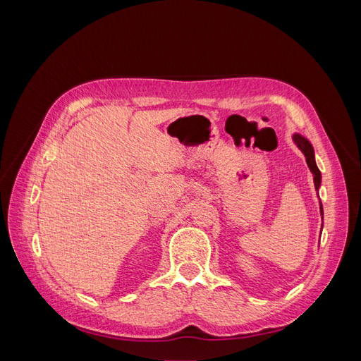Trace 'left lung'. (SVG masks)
Listing matches in <instances>:
<instances>
[{
  "instance_id": "1",
  "label": "left lung",
  "mask_w": 361,
  "mask_h": 361,
  "mask_svg": "<svg viewBox=\"0 0 361 361\" xmlns=\"http://www.w3.org/2000/svg\"><path fill=\"white\" fill-rule=\"evenodd\" d=\"M293 140H295V143H297V146L301 149V152L304 154V157H305V161H307V166H309V169H310V171L313 173V180H314V187H316V190L319 188V185H321V171H319V169H318V166H316V162H314V152H313V147H312V145L309 143L307 140H305L304 137H301V135H298V134H295L293 135ZM324 211H322V204H321V214H322ZM324 215V214H322Z\"/></svg>"
}]
</instances>
